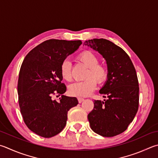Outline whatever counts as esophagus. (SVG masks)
I'll return each mask as SVG.
<instances>
[{
	"instance_id": "34e87169",
	"label": "esophagus",
	"mask_w": 158,
	"mask_h": 158,
	"mask_svg": "<svg viewBox=\"0 0 158 158\" xmlns=\"http://www.w3.org/2000/svg\"><path fill=\"white\" fill-rule=\"evenodd\" d=\"M77 99H78L79 103H81L82 102L84 101V98H81V97H78V98H77Z\"/></svg>"
}]
</instances>
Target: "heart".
Segmentation results:
<instances>
[{"label":"heart","instance_id":"1","mask_svg":"<svg viewBox=\"0 0 158 158\" xmlns=\"http://www.w3.org/2000/svg\"><path fill=\"white\" fill-rule=\"evenodd\" d=\"M77 59L88 68V70L85 76L86 79L72 84L68 88V92L73 96L88 97L93 93L96 88V81L100 84L106 80L108 70L104 65L99 64V58L90 51L83 52L78 56ZM71 68V63L68 60L63 61L60 67V73L61 77L68 81L72 80Z\"/></svg>","mask_w":158,"mask_h":158}]
</instances>
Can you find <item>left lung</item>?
Instances as JSON below:
<instances>
[{"label": "left lung", "mask_w": 158, "mask_h": 158, "mask_svg": "<svg viewBox=\"0 0 158 158\" xmlns=\"http://www.w3.org/2000/svg\"><path fill=\"white\" fill-rule=\"evenodd\" d=\"M106 61L107 80L99 93L106 99L94 100L88 115L92 130L103 137H113L127 130L138 110L139 84L135 67L126 52L108 40L84 42Z\"/></svg>", "instance_id": "8db88e82"}]
</instances>
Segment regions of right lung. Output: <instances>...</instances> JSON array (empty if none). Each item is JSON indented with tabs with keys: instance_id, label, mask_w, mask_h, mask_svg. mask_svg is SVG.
I'll return each instance as SVG.
<instances>
[{
	"instance_id": "right-lung-1",
	"label": "right lung",
	"mask_w": 158,
	"mask_h": 158,
	"mask_svg": "<svg viewBox=\"0 0 158 158\" xmlns=\"http://www.w3.org/2000/svg\"><path fill=\"white\" fill-rule=\"evenodd\" d=\"M81 41L50 39L28 53L23 61L18 81L19 104L24 122L39 136L49 138L59 134L68 119V112L78 104L76 97L64 95L62 62L74 53ZM62 94L59 101L54 94Z\"/></svg>"
}]
</instances>
